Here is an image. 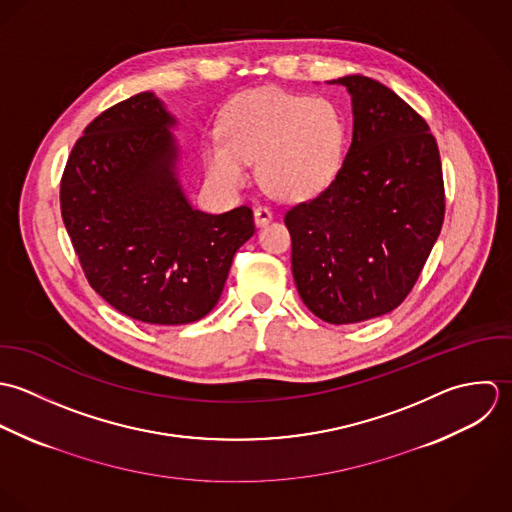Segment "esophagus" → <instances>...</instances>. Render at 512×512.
Returning a JSON list of instances; mask_svg holds the SVG:
<instances>
[{
  "label": "esophagus",
  "instance_id": "obj_1",
  "mask_svg": "<svg viewBox=\"0 0 512 512\" xmlns=\"http://www.w3.org/2000/svg\"><path fill=\"white\" fill-rule=\"evenodd\" d=\"M253 217H255V225L263 227V225H267L273 219V211L269 207H257L253 211Z\"/></svg>",
  "mask_w": 512,
  "mask_h": 512
}]
</instances>
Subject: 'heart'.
Here are the masks:
<instances>
[{
  "instance_id": "heart-1",
  "label": "heart",
  "mask_w": 512,
  "mask_h": 512,
  "mask_svg": "<svg viewBox=\"0 0 512 512\" xmlns=\"http://www.w3.org/2000/svg\"><path fill=\"white\" fill-rule=\"evenodd\" d=\"M219 134L205 146L209 176L237 190L247 182V164L257 162L261 186L287 202L324 192L340 172L346 144L336 104L279 89L237 99L225 110Z\"/></svg>"
}]
</instances>
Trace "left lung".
Segmentation results:
<instances>
[{"mask_svg": "<svg viewBox=\"0 0 512 512\" xmlns=\"http://www.w3.org/2000/svg\"><path fill=\"white\" fill-rule=\"evenodd\" d=\"M328 83L352 99V142L334 182L285 223L303 303L352 324L408 297L443 225V174L427 122L392 89L364 75Z\"/></svg>", "mask_w": 512, "mask_h": 512, "instance_id": "left-lung-1", "label": "left lung"}]
</instances>
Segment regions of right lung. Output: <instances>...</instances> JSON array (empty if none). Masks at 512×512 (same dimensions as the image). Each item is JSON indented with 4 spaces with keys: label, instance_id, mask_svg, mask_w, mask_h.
<instances>
[{
    "label": "right lung",
    "instance_id": "1",
    "mask_svg": "<svg viewBox=\"0 0 512 512\" xmlns=\"http://www.w3.org/2000/svg\"><path fill=\"white\" fill-rule=\"evenodd\" d=\"M178 120L146 91L110 106L73 146L61 213L91 287L148 324H190L217 305L235 251L255 233L245 205L213 215L180 182Z\"/></svg>",
    "mask_w": 512,
    "mask_h": 512
}]
</instances>
